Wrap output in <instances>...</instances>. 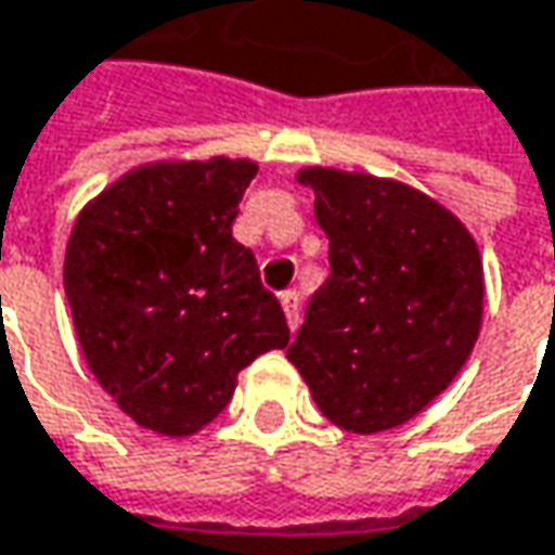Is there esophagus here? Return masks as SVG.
I'll list each match as a JSON object with an SVG mask.
<instances>
[{
    "label": "esophagus",
    "instance_id": "obj_1",
    "mask_svg": "<svg viewBox=\"0 0 555 555\" xmlns=\"http://www.w3.org/2000/svg\"><path fill=\"white\" fill-rule=\"evenodd\" d=\"M279 301H282L285 320H288V326H292V333H295V330H298V323H301V295H298L295 288H288V292H282V295H279Z\"/></svg>",
    "mask_w": 555,
    "mask_h": 555
}]
</instances>
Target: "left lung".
Here are the masks:
<instances>
[{
    "label": "left lung",
    "mask_w": 555,
    "mask_h": 555,
    "mask_svg": "<svg viewBox=\"0 0 555 555\" xmlns=\"http://www.w3.org/2000/svg\"><path fill=\"white\" fill-rule=\"evenodd\" d=\"M317 194L330 279L313 292L288 361L343 430L411 421L465 367L483 313L468 229L427 194L339 169L298 176Z\"/></svg>",
    "instance_id": "8db88e82"
}]
</instances>
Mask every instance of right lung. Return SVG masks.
<instances>
[{
	"label": "right lung",
	"instance_id": "obj_1",
	"mask_svg": "<svg viewBox=\"0 0 555 555\" xmlns=\"http://www.w3.org/2000/svg\"><path fill=\"white\" fill-rule=\"evenodd\" d=\"M257 166L156 163L78 216L65 295L100 386L128 417L188 437L232 402L238 371L288 345L276 295L232 238Z\"/></svg>",
	"mask_w": 555,
	"mask_h": 555
}]
</instances>
